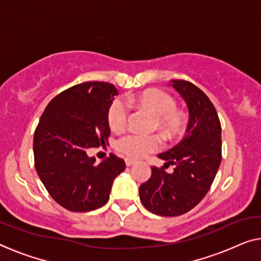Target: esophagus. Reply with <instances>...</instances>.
Here are the masks:
<instances>
[{
  "instance_id": "1",
  "label": "esophagus",
  "mask_w": 261,
  "mask_h": 261,
  "mask_svg": "<svg viewBox=\"0 0 261 261\" xmlns=\"http://www.w3.org/2000/svg\"><path fill=\"white\" fill-rule=\"evenodd\" d=\"M136 163V161H134V159L131 158H125V164L126 166H132Z\"/></svg>"
}]
</instances>
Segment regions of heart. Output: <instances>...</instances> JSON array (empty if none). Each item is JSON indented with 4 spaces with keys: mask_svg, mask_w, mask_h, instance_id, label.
<instances>
[{
    "mask_svg": "<svg viewBox=\"0 0 261 261\" xmlns=\"http://www.w3.org/2000/svg\"><path fill=\"white\" fill-rule=\"evenodd\" d=\"M129 103L154 116L153 129L161 131L166 139H174L181 135L185 126V116L177 110V102L172 96L161 89H147L129 97ZM130 109L123 100L116 99L108 111V123L111 130L122 131L129 122ZM157 135H127L118 139L116 147L132 158H142L161 147Z\"/></svg>",
    "mask_w": 261,
    "mask_h": 261,
    "instance_id": "1",
    "label": "heart"
}]
</instances>
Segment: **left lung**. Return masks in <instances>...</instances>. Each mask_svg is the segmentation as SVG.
I'll return each instance as SVG.
<instances>
[{
    "mask_svg": "<svg viewBox=\"0 0 261 261\" xmlns=\"http://www.w3.org/2000/svg\"><path fill=\"white\" fill-rule=\"evenodd\" d=\"M189 109V124L181 142L158 157L164 166H152L150 179L139 186L146 210L163 217H176L192 210L206 196L221 162V125L208 97L192 84L172 80ZM174 165L172 174L165 168Z\"/></svg>",
    "mask_w": 261,
    "mask_h": 261,
    "instance_id": "8db88e82",
    "label": "left lung"
}]
</instances>
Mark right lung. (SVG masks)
<instances>
[{
    "label": "right lung",
    "instance_id": "add662e5",
    "mask_svg": "<svg viewBox=\"0 0 261 261\" xmlns=\"http://www.w3.org/2000/svg\"><path fill=\"white\" fill-rule=\"evenodd\" d=\"M118 95L114 84L85 82L67 89L46 106L34 135L35 168L56 203L72 212L107 204L112 182L125 169L114 153L97 164L90 147L106 145L108 111Z\"/></svg>",
    "mask_w": 261,
    "mask_h": 261
}]
</instances>
